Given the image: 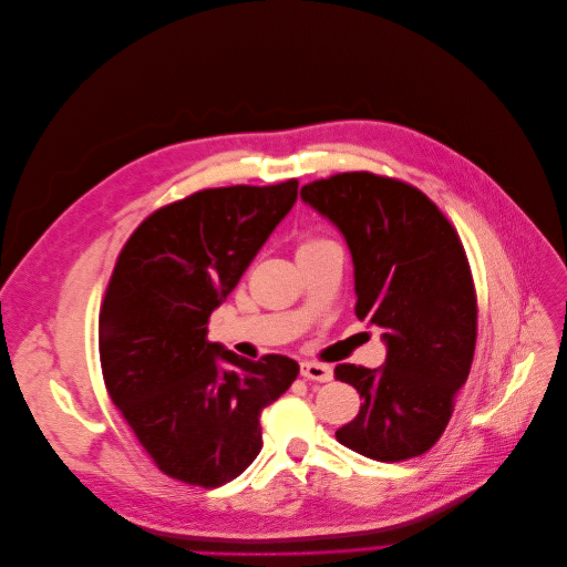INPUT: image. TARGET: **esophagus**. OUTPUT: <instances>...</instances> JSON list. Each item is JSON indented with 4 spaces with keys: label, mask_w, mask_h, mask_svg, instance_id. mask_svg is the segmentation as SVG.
I'll use <instances>...</instances> for the list:
<instances>
[{
    "label": "esophagus",
    "mask_w": 567,
    "mask_h": 567,
    "mask_svg": "<svg viewBox=\"0 0 567 567\" xmlns=\"http://www.w3.org/2000/svg\"><path fill=\"white\" fill-rule=\"evenodd\" d=\"M302 375L309 381H318V383H328L332 381V367L330 364H320V362H302L300 367Z\"/></svg>",
    "instance_id": "obj_1"
}]
</instances>
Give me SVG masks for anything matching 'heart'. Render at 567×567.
I'll return each instance as SVG.
<instances>
[{
    "label": "heart",
    "instance_id": "heart-1",
    "mask_svg": "<svg viewBox=\"0 0 567 567\" xmlns=\"http://www.w3.org/2000/svg\"><path fill=\"white\" fill-rule=\"evenodd\" d=\"M313 245H318V241H305L302 247H313ZM302 247H300V249H302Z\"/></svg>",
    "mask_w": 567,
    "mask_h": 567
}]
</instances>
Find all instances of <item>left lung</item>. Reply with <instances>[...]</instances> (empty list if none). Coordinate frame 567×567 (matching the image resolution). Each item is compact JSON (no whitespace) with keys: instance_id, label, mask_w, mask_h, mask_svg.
I'll list each match as a JSON object with an SVG mask.
<instances>
[{"instance_id":"1","label":"left lung","mask_w":567,"mask_h":567,"mask_svg":"<svg viewBox=\"0 0 567 567\" xmlns=\"http://www.w3.org/2000/svg\"><path fill=\"white\" fill-rule=\"evenodd\" d=\"M300 196L343 235L355 316L381 328L388 348L379 369H334L362 399L337 441L375 462L413 460L443 436L473 362L477 307L460 235L415 186L390 177L341 173Z\"/></svg>"}]
</instances>
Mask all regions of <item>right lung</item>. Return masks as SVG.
<instances>
[{"label": "right lung", "instance_id": "add662e5", "mask_svg": "<svg viewBox=\"0 0 567 567\" xmlns=\"http://www.w3.org/2000/svg\"><path fill=\"white\" fill-rule=\"evenodd\" d=\"M298 200V179L205 188L156 209L124 245L99 316L113 403L166 475L221 487L262 447L260 413L298 379L207 341V320Z\"/></svg>", "mask_w": 567, "mask_h": 567}]
</instances>
